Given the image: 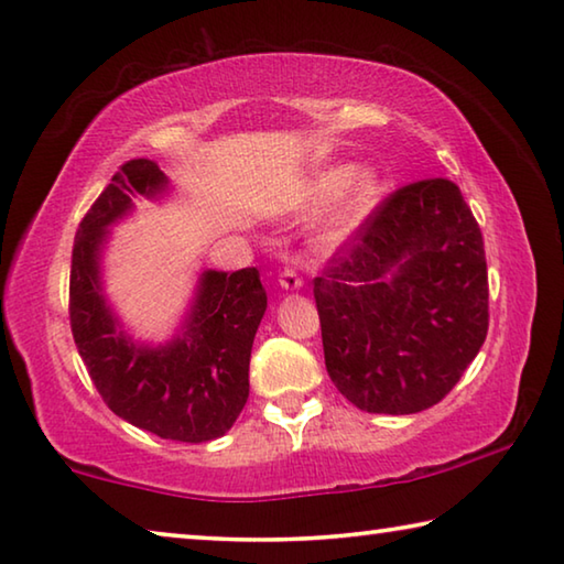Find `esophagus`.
I'll list each match as a JSON object with an SVG mask.
<instances>
[{
	"label": "esophagus",
	"instance_id": "34e87169",
	"mask_svg": "<svg viewBox=\"0 0 564 564\" xmlns=\"http://www.w3.org/2000/svg\"><path fill=\"white\" fill-rule=\"evenodd\" d=\"M279 285H281V289H283L285 293H293V291H301V289H303V281H301V275L295 273L293 269H285V271L281 273Z\"/></svg>",
	"mask_w": 564,
	"mask_h": 564
}]
</instances>
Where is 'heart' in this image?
I'll return each mask as SVG.
<instances>
[{
	"instance_id": "heart-1",
	"label": "heart",
	"mask_w": 564,
	"mask_h": 564,
	"mask_svg": "<svg viewBox=\"0 0 564 564\" xmlns=\"http://www.w3.org/2000/svg\"><path fill=\"white\" fill-rule=\"evenodd\" d=\"M386 176L373 164H330L305 181L301 206H324L313 221V238L323 246H340L356 236L383 202Z\"/></svg>"
}]
</instances>
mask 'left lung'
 Wrapping results in <instances>:
<instances>
[{
	"label": "left lung",
	"instance_id": "obj_1",
	"mask_svg": "<svg viewBox=\"0 0 564 564\" xmlns=\"http://www.w3.org/2000/svg\"><path fill=\"white\" fill-rule=\"evenodd\" d=\"M313 295L328 376L352 405L410 415L441 403L488 336L482 234L460 188L395 191Z\"/></svg>",
	"mask_w": 564,
	"mask_h": 564
}]
</instances>
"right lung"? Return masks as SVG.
<instances>
[{
  "label": "right lung",
  "instance_id": "1",
  "mask_svg": "<svg viewBox=\"0 0 564 564\" xmlns=\"http://www.w3.org/2000/svg\"><path fill=\"white\" fill-rule=\"evenodd\" d=\"M171 181L154 161L123 164L89 208L72 251L69 316L74 343L113 413L164 441L208 443L226 435L248 400V362L265 313L256 269H206L166 340L137 338L111 303L104 259L111 228L137 198L166 202Z\"/></svg>",
  "mask_w": 564,
  "mask_h": 564
}]
</instances>
